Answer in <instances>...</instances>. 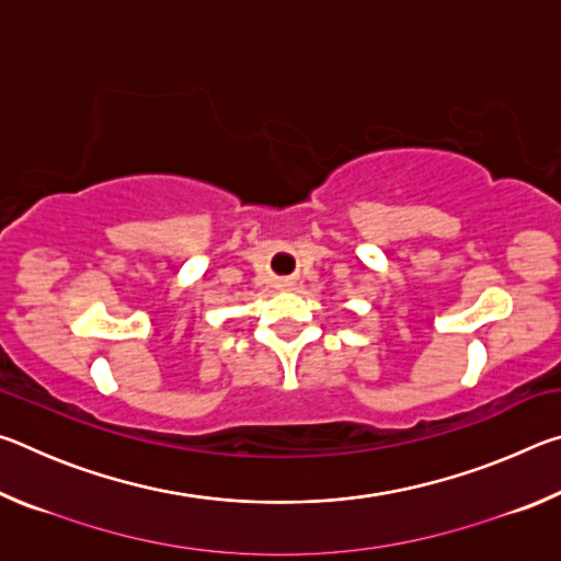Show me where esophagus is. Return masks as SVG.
Segmentation results:
<instances>
[{"mask_svg": "<svg viewBox=\"0 0 561 561\" xmlns=\"http://www.w3.org/2000/svg\"><path fill=\"white\" fill-rule=\"evenodd\" d=\"M279 284H282V287H289V279H282Z\"/></svg>", "mask_w": 561, "mask_h": 561, "instance_id": "esophagus-1", "label": "esophagus"}]
</instances>
